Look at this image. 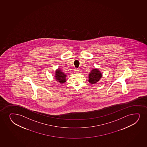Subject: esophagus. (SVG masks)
I'll return each instance as SVG.
<instances>
[{
  "label": "esophagus",
  "instance_id": "obj_1",
  "mask_svg": "<svg viewBox=\"0 0 147 147\" xmlns=\"http://www.w3.org/2000/svg\"><path fill=\"white\" fill-rule=\"evenodd\" d=\"M78 72H79V69H74V73H78Z\"/></svg>",
  "mask_w": 147,
  "mask_h": 147
}]
</instances>
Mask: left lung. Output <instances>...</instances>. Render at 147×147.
Listing matches in <instances>:
<instances>
[{"label":"left lung","mask_w":147,"mask_h":147,"mask_svg":"<svg viewBox=\"0 0 147 147\" xmlns=\"http://www.w3.org/2000/svg\"><path fill=\"white\" fill-rule=\"evenodd\" d=\"M102 76V73L98 69H94L91 70L88 76V81L91 84H95L100 80Z\"/></svg>","instance_id":"left-lung-1"}]
</instances>
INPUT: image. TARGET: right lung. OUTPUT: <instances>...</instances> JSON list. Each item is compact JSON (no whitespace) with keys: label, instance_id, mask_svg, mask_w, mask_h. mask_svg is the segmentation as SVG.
Here are the masks:
<instances>
[{"label":"right lung","instance_id":"right-lung-1","mask_svg":"<svg viewBox=\"0 0 147 147\" xmlns=\"http://www.w3.org/2000/svg\"><path fill=\"white\" fill-rule=\"evenodd\" d=\"M54 77H55V80H56V81H57L61 84L64 83L67 80H66L67 74L63 73L62 71H61V69L59 68L56 70Z\"/></svg>","mask_w":147,"mask_h":147}]
</instances>
